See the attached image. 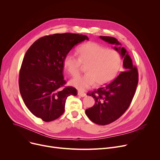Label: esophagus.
Returning <instances> with one entry per match:
<instances>
[{
    "mask_svg": "<svg viewBox=\"0 0 160 160\" xmlns=\"http://www.w3.org/2000/svg\"><path fill=\"white\" fill-rule=\"evenodd\" d=\"M78 95L80 96L81 97H84L86 96V93H83V92H82V91H78Z\"/></svg>",
    "mask_w": 160,
    "mask_h": 160,
    "instance_id": "34e87169",
    "label": "esophagus"
}]
</instances>
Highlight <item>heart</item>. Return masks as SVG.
<instances>
[{"label":"heart","mask_w":160,"mask_h":160,"mask_svg":"<svg viewBox=\"0 0 160 160\" xmlns=\"http://www.w3.org/2000/svg\"><path fill=\"white\" fill-rule=\"evenodd\" d=\"M78 58L72 54H67L63 60L66 71L72 76L77 75L82 65H86V74L77 76L70 81L71 85L83 91L95 82L102 85L112 81L117 74L122 63L120 52L113 48L105 47L95 42H88L77 50Z\"/></svg>","instance_id":"heart-1"}]
</instances>
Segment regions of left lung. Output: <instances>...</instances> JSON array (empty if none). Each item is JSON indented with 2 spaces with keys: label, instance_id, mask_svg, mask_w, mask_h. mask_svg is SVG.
Instances as JSON below:
<instances>
[{
  "label": "left lung",
  "instance_id": "8db88e82",
  "mask_svg": "<svg viewBox=\"0 0 160 160\" xmlns=\"http://www.w3.org/2000/svg\"><path fill=\"white\" fill-rule=\"evenodd\" d=\"M100 38L115 45L113 49L118 50L123 60V72L113 82L88 93L95 98V103L86 110L87 116L92 122L106 125L119 119L128 108L138 83V72L127 50L121 47L116 38L109 36H100Z\"/></svg>",
  "mask_w": 160,
  "mask_h": 160
}]
</instances>
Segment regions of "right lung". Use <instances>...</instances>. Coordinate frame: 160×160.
I'll return each mask as SVG.
<instances>
[{"mask_svg": "<svg viewBox=\"0 0 160 160\" xmlns=\"http://www.w3.org/2000/svg\"><path fill=\"white\" fill-rule=\"evenodd\" d=\"M88 36L77 33H56L41 38L25 54L19 72L21 97L30 112L43 121L59 118L65 111L66 100L76 96L77 89L64 88L65 56Z\"/></svg>", "mask_w": 160, "mask_h": 160, "instance_id": "1", "label": "right lung"}]
</instances>
